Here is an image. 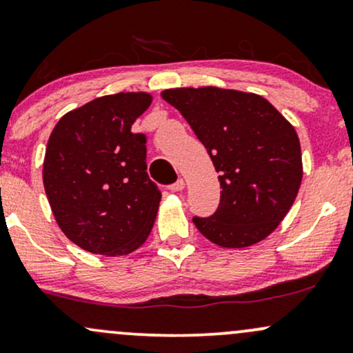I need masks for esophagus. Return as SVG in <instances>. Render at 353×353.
Masks as SVG:
<instances>
[{
    "mask_svg": "<svg viewBox=\"0 0 353 353\" xmlns=\"http://www.w3.org/2000/svg\"><path fill=\"white\" fill-rule=\"evenodd\" d=\"M168 188L172 190V192H181V190L185 188V181H183V178H178V180L175 181V183L170 185Z\"/></svg>",
    "mask_w": 353,
    "mask_h": 353,
    "instance_id": "1",
    "label": "esophagus"
}]
</instances>
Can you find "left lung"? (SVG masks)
Listing matches in <instances>:
<instances>
[{"mask_svg":"<svg viewBox=\"0 0 353 353\" xmlns=\"http://www.w3.org/2000/svg\"><path fill=\"white\" fill-rule=\"evenodd\" d=\"M161 97L183 115L219 173L221 198L211 216H193L223 248H246L276 230L302 180L296 130L266 99L239 90L168 89Z\"/></svg>","mask_w":353,"mask_h":353,"instance_id":"obj_1","label":"left lung"}]
</instances>
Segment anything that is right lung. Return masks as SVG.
I'll list each match as a JSON object with an SVG mask.
<instances>
[{
    "label": "right lung",
    "instance_id": "obj_1",
    "mask_svg": "<svg viewBox=\"0 0 353 353\" xmlns=\"http://www.w3.org/2000/svg\"><path fill=\"white\" fill-rule=\"evenodd\" d=\"M150 103L145 92L103 95L65 114L49 137L46 194L82 250L123 256L150 234L161 193L147 173V135L130 130Z\"/></svg>",
    "mask_w": 353,
    "mask_h": 353
}]
</instances>
